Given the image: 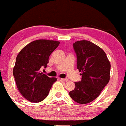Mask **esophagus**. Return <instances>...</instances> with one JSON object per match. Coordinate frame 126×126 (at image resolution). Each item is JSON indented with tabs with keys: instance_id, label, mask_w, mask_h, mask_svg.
Wrapping results in <instances>:
<instances>
[{
	"instance_id": "obj_1",
	"label": "esophagus",
	"mask_w": 126,
	"mask_h": 126,
	"mask_svg": "<svg viewBox=\"0 0 126 126\" xmlns=\"http://www.w3.org/2000/svg\"><path fill=\"white\" fill-rule=\"evenodd\" d=\"M61 80L62 81H68V79H67V78H61Z\"/></svg>"
}]
</instances>
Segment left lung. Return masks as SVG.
I'll use <instances>...</instances> for the list:
<instances>
[{"label":"left lung","instance_id":"8db88e82","mask_svg":"<svg viewBox=\"0 0 126 126\" xmlns=\"http://www.w3.org/2000/svg\"><path fill=\"white\" fill-rule=\"evenodd\" d=\"M73 47L82 77L69 94L76 103L87 104L98 97L109 83L111 64L105 52L90 41H78Z\"/></svg>","mask_w":126,"mask_h":126}]
</instances>
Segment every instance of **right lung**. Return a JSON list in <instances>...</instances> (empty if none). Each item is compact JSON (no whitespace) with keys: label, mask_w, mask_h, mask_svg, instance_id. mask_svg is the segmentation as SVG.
Returning <instances> with one entry per match:
<instances>
[{"label":"right lung","mask_w":126,"mask_h":126,"mask_svg":"<svg viewBox=\"0 0 126 126\" xmlns=\"http://www.w3.org/2000/svg\"><path fill=\"white\" fill-rule=\"evenodd\" d=\"M59 44L58 41H33L16 58L13 75L20 93L30 102L38 103L45 99L56 81V78L48 77L41 70L47 67L49 56Z\"/></svg>","instance_id":"add662e5"}]
</instances>
